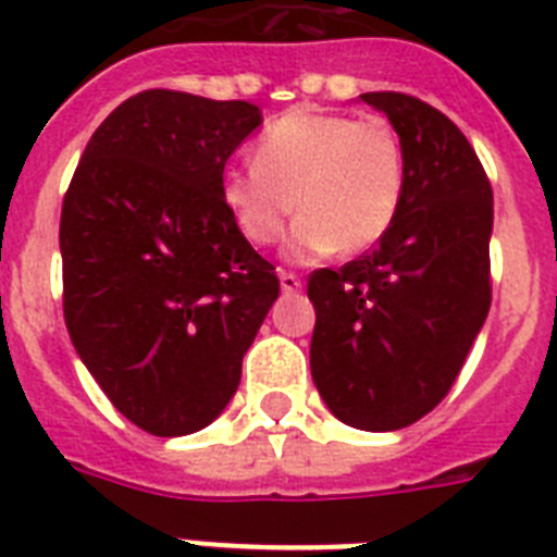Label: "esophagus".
<instances>
[{"mask_svg": "<svg viewBox=\"0 0 557 557\" xmlns=\"http://www.w3.org/2000/svg\"><path fill=\"white\" fill-rule=\"evenodd\" d=\"M282 293L284 295L301 293V278H298L295 273H282Z\"/></svg>", "mask_w": 557, "mask_h": 557, "instance_id": "34e87169", "label": "esophagus"}]
</instances>
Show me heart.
Masks as SVG:
<instances>
[{
  "label": "heart",
  "mask_w": 557,
  "mask_h": 557,
  "mask_svg": "<svg viewBox=\"0 0 557 557\" xmlns=\"http://www.w3.org/2000/svg\"><path fill=\"white\" fill-rule=\"evenodd\" d=\"M407 186L405 147L387 120L289 111L256 141V161L220 178V198L253 245H275L295 214L293 256L373 248L396 223Z\"/></svg>",
  "instance_id": "1"
}]
</instances>
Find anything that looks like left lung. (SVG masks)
Wrapping results in <instances>:
<instances>
[{"label":"left lung","mask_w":557,"mask_h":557,"mask_svg":"<svg viewBox=\"0 0 557 557\" xmlns=\"http://www.w3.org/2000/svg\"><path fill=\"white\" fill-rule=\"evenodd\" d=\"M405 147V200L379 245L314 270V387L348 426L416 424L451 391L491 309L494 191L460 127L418 97L368 91Z\"/></svg>","instance_id":"1"}]
</instances>
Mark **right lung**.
I'll return each mask as SVG.
<instances>
[{
    "instance_id": "1",
    "label": "right lung",
    "mask_w": 557,
    "mask_h": 557,
    "mask_svg": "<svg viewBox=\"0 0 557 557\" xmlns=\"http://www.w3.org/2000/svg\"><path fill=\"white\" fill-rule=\"evenodd\" d=\"M259 125L250 102L150 88L108 113L63 198L69 337L150 435H191L225 410L278 298L220 198L225 161Z\"/></svg>"
}]
</instances>
